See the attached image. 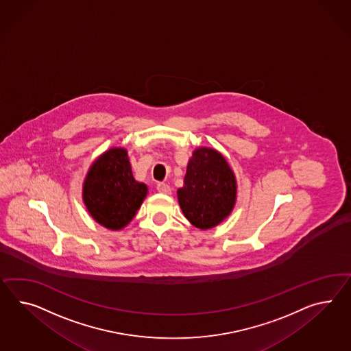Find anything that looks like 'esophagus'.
<instances>
[{"label": "esophagus", "instance_id": "34e87169", "mask_svg": "<svg viewBox=\"0 0 351 351\" xmlns=\"http://www.w3.org/2000/svg\"><path fill=\"white\" fill-rule=\"evenodd\" d=\"M157 190L161 194H171V186L169 184H165V182H158L157 184Z\"/></svg>", "mask_w": 351, "mask_h": 351}]
</instances>
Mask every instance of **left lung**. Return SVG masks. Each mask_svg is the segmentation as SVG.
<instances>
[{"label": "left lung", "mask_w": 351, "mask_h": 351, "mask_svg": "<svg viewBox=\"0 0 351 351\" xmlns=\"http://www.w3.org/2000/svg\"><path fill=\"white\" fill-rule=\"evenodd\" d=\"M237 185L222 154L197 148L188 163L184 186L178 190L179 204L189 222L208 230L228 217L236 203Z\"/></svg>", "instance_id": "1"}]
</instances>
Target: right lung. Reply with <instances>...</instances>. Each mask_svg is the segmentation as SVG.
<instances>
[{"label":"right lung","instance_id":"add662e5","mask_svg":"<svg viewBox=\"0 0 351 351\" xmlns=\"http://www.w3.org/2000/svg\"><path fill=\"white\" fill-rule=\"evenodd\" d=\"M147 186L137 182L124 148H112L91 166L84 184V202L95 221L121 230L137 213Z\"/></svg>","mask_w":351,"mask_h":351}]
</instances>
